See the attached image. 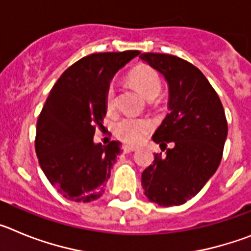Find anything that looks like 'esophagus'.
<instances>
[{
    "mask_svg": "<svg viewBox=\"0 0 251 251\" xmlns=\"http://www.w3.org/2000/svg\"><path fill=\"white\" fill-rule=\"evenodd\" d=\"M122 150H123L124 153H130L133 151H136V147H133V146H123Z\"/></svg>",
    "mask_w": 251,
    "mask_h": 251,
    "instance_id": "34e87169",
    "label": "esophagus"
}]
</instances>
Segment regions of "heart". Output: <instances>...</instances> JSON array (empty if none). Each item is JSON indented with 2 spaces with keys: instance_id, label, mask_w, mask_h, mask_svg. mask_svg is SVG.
Returning <instances> with one entry per match:
<instances>
[{
  "instance_id": "obj_1",
  "label": "heart",
  "mask_w": 251,
  "mask_h": 251,
  "mask_svg": "<svg viewBox=\"0 0 251 251\" xmlns=\"http://www.w3.org/2000/svg\"><path fill=\"white\" fill-rule=\"evenodd\" d=\"M130 83L136 86L143 97L151 103L158 98L162 93V83L156 70L147 65H139L134 68L128 75ZM104 103L106 110H113L115 108V86L110 83L106 86L104 94ZM152 130V123L146 118L126 117L115 124L114 132L122 142L127 145H138Z\"/></svg>"
}]
</instances>
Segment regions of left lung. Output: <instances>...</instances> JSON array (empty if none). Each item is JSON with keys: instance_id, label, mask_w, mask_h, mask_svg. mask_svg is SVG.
Wrapping results in <instances>:
<instances>
[{"instance_id": "obj_1", "label": "left lung", "mask_w": 251, "mask_h": 251, "mask_svg": "<svg viewBox=\"0 0 251 251\" xmlns=\"http://www.w3.org/2000/svg\"><path fill=\"white\" fill-rule=\"evenodd\" d=\"M143 61L168 83V109L152 139L166 156L154 154L153 165L142 174L150 201L178 206L196 196L216 172L227 136L224 106L200 69L175 55L145 52Z\"/></svg>"}]
</instances>
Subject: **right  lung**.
Instances as JSON below:
<instances>
[{
    "mask_svg": "<svg viewBox=\"0 0 251 251\" xmlns=\"http://www.w3.org/2000/svg\"><path fill=\"white\" fill-rule=\"evenodd\" d=\"M139 54L97 52L61 74L50 90L36 126L35 151L50 183L68 200L92 202L101 196L121 143L95 145V128H103L104 94L122 66Z\"/></svg>",
    "mask_w": 251,
    "mask_h": 251,
    "instance_id": "1",
    "label": "right lung"
}]
</instances>
